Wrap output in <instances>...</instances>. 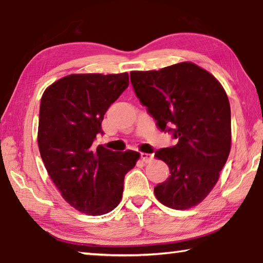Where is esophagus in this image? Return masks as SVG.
<instances>
[{
	"label": "esophagus",
	"instance_id": "1",
	"mask_svg": "<svg viewBox=\"0 0 263 263\" xmlns=\"http://www.w3.org/2000/svg\"><path fill=\"white\" fill-rule=\"evenodd\" d=\"M153 157H154V155H153V154H149V153H141V154H140V158H141V160H142V161H144L145 163H148V162L152 161Z\"/></svg>",
	"mask_w": 263,
	"mask_h": 263
}]
</instances>
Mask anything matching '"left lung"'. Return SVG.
<instances>
[{"mask_svg": "<svg viewBox=\"0 0 263 263\" xmlns=\"http://www.w3.org/2000/svg\"><path fill=\"white\" fill-rule=\"evenodd\" d=\"M136 95L162 131L179 139L155 152L168 179L154 188L158 201L175 210L201 203L216 185L231 151V108L219 81L194 62L131 72Z\"/></svg>", "mask_w": 263, "mask_h": 263, "instance_id": "1", "label": "left lung"}]
</instances>
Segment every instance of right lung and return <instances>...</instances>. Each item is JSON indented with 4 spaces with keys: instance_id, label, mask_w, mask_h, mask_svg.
<instances>
[{
    "instance_id": "obj_1",
    "label": "right lung",
    "mask_w": 263,
    "mask_h": 263,
    "mask_svg": "<svg viewBox=\"0 0 263 263\" xmlns=\"http://www.w3.org/2000/svg\"><path fill=\"white\" fill-rule=\"evenodd\" d=\"M128 86V74H70L44 91L38 147L62 198L89 216L105 215L123 197L124 177L136 151L112 152L94 140L109 106Z\"/></svg>"
}]
</instances>
